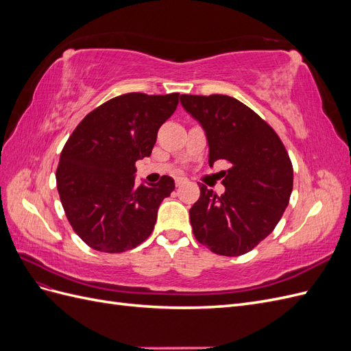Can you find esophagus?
<instances>
[{"mask_svg":"<svg viewBox=\"0 0 351 351\" xmlns=\"http://www.w3.org/2000/svg\"><path fill=\"white\" fill-rule=\"evenodd\" d=\"M184 183H187V178H184V177H176V186L177 187H180V186L184 184Z\"/></svg>","mask_w":351,"mask_h":351,"instance_id":"1","label":"esophagus"}]
</instances>
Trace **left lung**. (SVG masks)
Wrapping results in <instances>:
<instances>
[{"label": "left lung", "instance_id": "obj_1", "mask_svg": "<svg viewBox=\"0 0 351 351\" xmlns=\"http://www.w3.org/2000/svg\"><path fill=\"white\" fill-rule=\"evenodd\" d=\"M183 108L205 130L209 165L227 161L221 171L226 192L218 196L200 184L190 208L199 243L222 256H240L268 237L289 205L293 165L272 127L227 95H182Z\"/></svg>", "mask_w": 351, "mask_h": 351}]
</instances>
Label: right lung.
Returning a JSON list of instances; mask_svg holds the SVG:
<instances>
[{
  "label": "right lung",
  "instance_id": "obj_1",
  "mask_svg": "<svg viewBox=\"0 0 351 351\" xmlns=\"http://www.w3.org/2000/svg\"><path fill=\"white\" fill-rule=\"evenodd\" d=\"M180 93H125L99 105L62 147L57 189L66 217L89 247L105 253L134 249L154 231L158 208L174 180L136 186V161L149 156L156 134Z\"/></svg>",
  "mask_w": 351,
  "mask_h": 351
}]
</instances>
